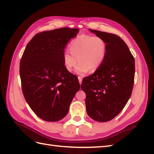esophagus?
<instances>
[{"instance_id":"obj_1","label":"esophagus","mask_w":154,"mask_h":154,"mask_svg":"<svg viewBox=\"0 0 154 154\" xmlns=\"http://www.w3.org/2000/svg\"><path fill=\"white\" fill-rule=\"evenodd\" d=\"M78 79H79V84L81 85V83H82V79H83L82 77H81V76H78Z\"/></svg>"}]
</instances>
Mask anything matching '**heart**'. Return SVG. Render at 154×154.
Instances as JSON below:
<instances>
[{
	"label": "heart",
	"instance_id": "1",
	"mask_svg": "<svg viewBox=\"0 0 154 154\" xmlns=\"http://www.w3.org/2000/svg\"><path fill=\"white\" fill-rule=\"evenodd\" d=\"M68 51L63 54V65L67 71L70 72L76 65L77 74L84 75L90 70L96 71L105 60L107 52V44L104 38L97 35L81 34L72 40Z\"/></svg>",
	"mask_w": 154,
	"mask_h": 154
}]
</instances>
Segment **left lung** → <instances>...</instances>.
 Listing matches in <instances>:
<instances>
[{
  "mask_svg": "<svg viewBox=\"0 0 154 154\" xmlns=\"http://www.w3.org/2000/svg\"><path fill=\"white\" fill-rule=\"evenodd\" d=\"M89 30L106 41V56L93 75L84 78L81 87L86 94L88 115L97 122H107L122 110L131 96L134 81V57L117 35Z\"/></svg>",
  "mask_w": 154,
  "mask_h": 154,
  "instance_id": "8db88e82",
  "label": "left lung"
}]
</instances>
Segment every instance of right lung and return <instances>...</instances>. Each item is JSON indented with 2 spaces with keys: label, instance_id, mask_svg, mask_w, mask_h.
Masks as SVG:
<instances>
[{
  "label": "right lung",
  "instance_id": "right-lung-1",
  "mask_svg": "<svg viewBox=\"0 0 154 154\" xmlns=\"http://www.w3.org/2000/svg\"><path fill=\"white\" fill-rule=\"evenodd\" d=\"M78 28H61L35 34L29 42L20 63L22 89L31 109L41 119L56 122L67 115L80 85L63 65L67 42Z\"/></svg>",
  "mask_w": 154,
  "mask_h": 154
}]
</instances>
